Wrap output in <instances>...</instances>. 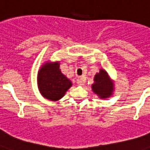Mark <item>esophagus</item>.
Returning <instances> with one entry per match:
<instances>
[{
    "label": "esophagus",
    "instance_id": "1",
    "mask_svg": "<svg viewBox=\"0 0 150 150\" xmlns=\"http://www.w3.org/2000/svg\"><path fill=\"white\" fill-rule=\"evenodd\" d=\"M77 83H78L79 85H80V86L84 85V83H85V79L83 78V77H79V78L77 79Z\"/></svg>",
    "mask_w": 150,
    "mask_h": 150
}]
</instances>
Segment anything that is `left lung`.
Here are the masks:
<instances>
[{"mask_svg": "<svg viewBox=\"0 0 150 150\" xmlns=\"http://www.w3.org/2000/svg\"><path fill=\"white\" fill-rule=\"evenodd\" d=\"M95 83L92 84V91L100 98L110 97L114 91V83L110 79L107 72L104 69H100L94 79Z\"/></svg>", "mask_w": 150, "mask_h": 150, "instance_id": "left-lung-1", "label": "left lung"}]
</instances>
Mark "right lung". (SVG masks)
<instances>
[{
  "instance_id": "add662e5",
  "label": "right lung",
  "mask_w": 150,
  "mask_h": 150,
  "mask_svg": "<svg viewBox=\"0 0 150 150\" xmlns=\"http://www.w3.org/2000/svg\"><path fill=\"white\" fill-rule=\"evenodd\" d=\"M39 91L45 98L57 101L63 98L72 86L71 81L62 74L59 62H47L38 71Z\"/></svg>"
}]
</instances>
